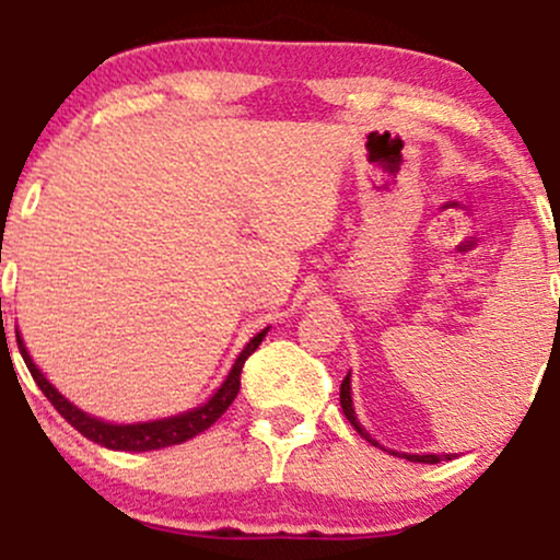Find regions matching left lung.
Instances as JSON below:
<instances>
[{"instance_id":"left-lung-1","label":"left lung","mask_w":560,"mask_h":560,"mask_svg":"<svg viewBox=\"0 0 560 560\" xmlns=\"http://www.w3.org/2000/svg\"><path fill=\"white\" fill-rule=\"evenodd\" d=\"M339 402H342V410H345L347 421H350L352 427L358 429V434L365 436V440H369L371 445H378V442L371 440V434L365 432V429L355 419V410H352V397H350V374L342 378V387H339ZM402 458L413 460V464H440V460H450V458H453V455H410V453H402Z\"/></svg>"}]
</instances>
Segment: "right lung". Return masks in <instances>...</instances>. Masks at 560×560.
I'll use <instances>...</instances> for the list:
<instances>
[{
	"instance_id": "1",
	"label": "right lung",
	"mask_w": 560,
	"mask_h": 560,
	"mask_svg": "<svg viewBox=\"0 0 560 560\" xmlns=\"http://www.w3.org/2000/svg\"><path fill=\"white\" fill-rule=\"evenodd\" d=\"M266 334H268V329H262L260 334H255V337L249 339V345L244 347L242 355L236 358L234 369H231L226 382L221 384V389H218L208 402L199 405V408H195V410H189V413L173 416V419L150 421V423H128V427H118V423H105L100 419H92V416H86L83 410L75 408L73 402H68L66 397H62L60 392H57L52 384L44 378L42 371L36 369V363L31 361V355H28V350H25L21 334H18V350H21L23 361H25V365H28L31 376H34L38 389L44 392V397H47V400L55 405L57 413H60L62 419L70 423V427L79 429V432L86 436V440H92L102 447L133 450V453H144V450H160V447H168V445H182V442L191 440V436H197L199 432H205V429L213 427V423L221 419L223 413H226L229 405L234 402L236 392H240V384H242L240 376H242L244 361H247V358L253 355L255 350H258V345L262 342V337H266Z\"/></svg>"
}]
</instances>
